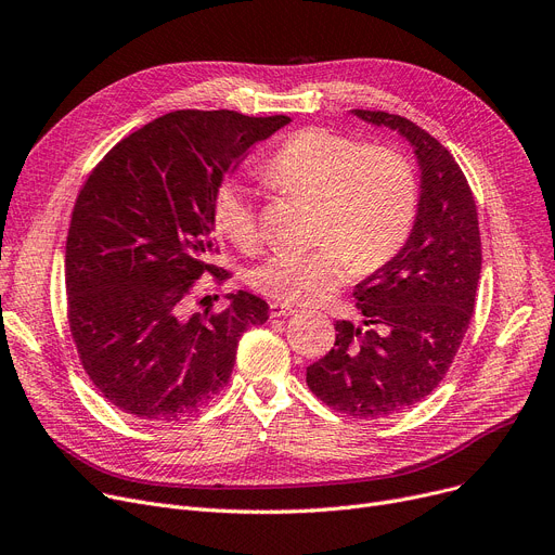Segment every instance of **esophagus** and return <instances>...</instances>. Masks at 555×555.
<instances>
[{"label": "esophagus", "instance_id": "obj_1", "mask_svg": "<svg viewBox=\"0 0 555 555\" xmlns=\"http://www.w3.org/2000/svg\"><path fill=\"white\" fill-rule=\"evenodd\" d=\"M299 310L295 308V306H289V304H283V301H272L270 304V314L272 317H293V314H297Z\"/></svg>", "mask_w": 555, "mask_h": 555}]
</instances>
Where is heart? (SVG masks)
<instances>
[{
	"mask_svg": "<svg viewBox=\"0 0 555 555\" xmlns=\"http://www.w3.org/2000/svg\"><path fill=\"white\" fill-rule=\"evenodd\" d=\"M266 178L279 191L319 202V245L279 249L249 274L256 289L279 301H314L339 287L353 268H383L402 249L416 220V172L391 145H366L341 132L308 128L274 153ZM216 224L238 249L258 245V211L245 182L231 180L220 189Z\"/></svg>",
	"mask_w": 555,
	"mask_h": 555,
	"instance_id": "obj_1",
	"label": "heart"
}]
</instances>
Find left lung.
<instances>
[{"mask_svg": "<svg viewBox=\"0 0 555 555\" xmlns=\"http://www.w3.org/2000/svg\"><path fill=\"white\" fill-rule=\"evenodd\" d=\"M351 114L412 145L418 211L402 249L356 285L362 326L337 322L335 346L306 369V383L335 412L385 418L446 377L475 312L481 238L473 191L446 145L404 116Z\"/></svg>", "mask_w": 555, "mask_h": 555, "instance_id": "left-lung-1", "label": "left lung"}]
</instances>
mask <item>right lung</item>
I'll use <instances>...</instances> for the list:
<instances>
[{"label":"right lung","mask_w":555,"mask_h":555,"mask_svg":"<svg viewBox=\"0 0 555 555\" xmlns=\"http://www.w3.org/2000/svg\"><path fill=\"white\" fill-rule=\"evenodd\" d=\"M289 116L178 109L101 159L72 214L69 328L96 389L121 412L170 423L229 380L238 339L270 306L238 289L189 314L193 281L214 272L216 197L258 141ZM218 272V270H216Z\"/></svg>","instance_id":"add662e5"}]
</instances>
